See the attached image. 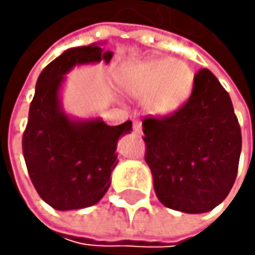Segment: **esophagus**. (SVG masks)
<instances>
[{
    "label": "esophagus",
    "instance_id": "34e87169",
    "mask_svg": "<svg viewBox=\"0 0 255 255\" xmlns=\"http://www.w3.org/2000/svg\"><path fill=\"white\" fill-rule=\"evenodd\" d=\"M133 130H134L136 134H140L142 133V124H140L139 119H134L133 121Z\"/></svg>",
    "mask_w": 255,
    "mask_h": 255
}]
</instances>
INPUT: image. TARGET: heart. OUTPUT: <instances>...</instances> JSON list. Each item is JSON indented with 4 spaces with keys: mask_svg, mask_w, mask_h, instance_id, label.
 I'll use <instances>...</instances> for the list:
<instances>
[{
    "mask_svg": "<svg viewBox=\"0 0 255 255\" xmlns=\"http://www.w3.org/2000/svg\"><path fill=\"white\" fill-rule=\"evenodd\" d=\"M191 85V68L179 59L133 62L122 78L125 92L136 98H146V107L156 115L174 112L187 99Z\"/></svg>",
    "mask_w": 255,
    "mask_h": 255,
    "instance_id": "heart-1",
    "label": "heart"
}]
</instances>
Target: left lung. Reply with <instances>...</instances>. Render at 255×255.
I'll return each instance as SVG.
<instances>
[{"instance_id":"8db88e82","label":"left lung","mask_w":255,"mask_h":255,"mask_svg":"<svg viewBox=\"0 0 255 255\" xmlns=\"http://www.w3.org/2000/svg\"><path fill=\"white\" fill-rule=\"evenodd\" d=\"M145 162L157 199L171 210L199 214L216 208L236 182L242 131L228 92L200 68L190 98L163 116L142 121Z\"/></svg>"}]
</instances>
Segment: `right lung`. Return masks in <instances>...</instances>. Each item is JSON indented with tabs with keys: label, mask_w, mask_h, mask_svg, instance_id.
I'll return each mask as SVG.
<instances>
[{
	"label": "right lung",
	"mask_w": 255,
	"mask_h": 255,
	"mask_svg": "<svg viewBox=\"0 0 255 255\" xmlns=\"http://www.w3.org/2000/svg\"><path fill=\"white\" fill-rule=\"evenodd\" d=\"M112 55L95 44L70 48L48 64L36 81L22 154L35 190L55 210L87 208L104 197L118 163V139L133 130L131 121L116 127L101 119L75 122L59 109L62 75L76 64L109 62Z\"/></svg>",
	"instance_id": "obj_1"
}]
</instances>
